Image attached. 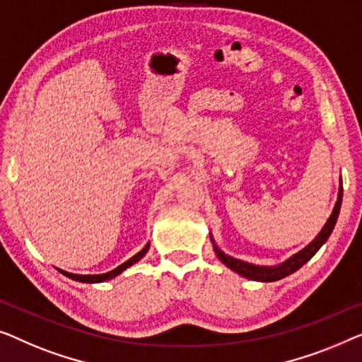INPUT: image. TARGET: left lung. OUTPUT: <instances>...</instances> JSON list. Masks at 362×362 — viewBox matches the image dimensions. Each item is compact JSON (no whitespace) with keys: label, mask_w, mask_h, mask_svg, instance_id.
<instances>
[{"label":"left lung","mask_w":362,"mask_h":362,"mask_svg":"<svg viewBox=\"0 0 362 362\" xmlns=\"http://www.w3.org/2000/svg\"><path fill=\"white\" fill-rule=\"evenodd\" d=\"M341 202H343V187L339 185V192H338V200H336V205L333 208V213L329 215L328 221L325 223V226L322 228V231L318 233V236L313 239L312 243L308 244L307 247H303L302 251L293 254L292 257H288L287 261H284L282 264H279V266H254V264H249V262H244L241 259H236V257H231L228 256L221 251L220 247L215 244V239L211 236V243H213V249H215L216 256L220 261L225 264L226 267H230L231 271H234L239 276L246 277V279H251V281H257V282H276V281H281V279L290 276V274H293L295 271H298L300 267L303 266L305 262H308L310 259H312L315 254L320 247L323 246L325 243H327V239L329 238V234H332L333 228L336 225V220H338V215H339V208H341Z\"/></svg>","instance_id":"left-lung-1"}]
</instances>
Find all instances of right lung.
Here are the masks:
<instances>
[{"label": "right lung", "instance_id": "obj_1", "mask_svg": "<svg viewBox=\"0 0 362 362\" xmlns=\"http://www.w3.org/2000/svg\"><path fill=\"white\" fill-rule=\"evenodd\" d=\"M147 249H149V243H147L146 246L142 247L141 251L136 254V256H132L131 259H128V261L121 264V266H118L116 269H113V271H110V272H106V274H96V276H78V274L65 272V271H62V269H59V272H62L64 276H67L69 279H72V281H77V282H85V284L105 282V281H110V279H113V277H116V276H119L121 272L126 271V269H128V267H131L132 264H136L137 261H141V259L144 257V254L147 252Z\"/></svg>", "mask_w": 362, "mask_h": 362}]
</instances>
